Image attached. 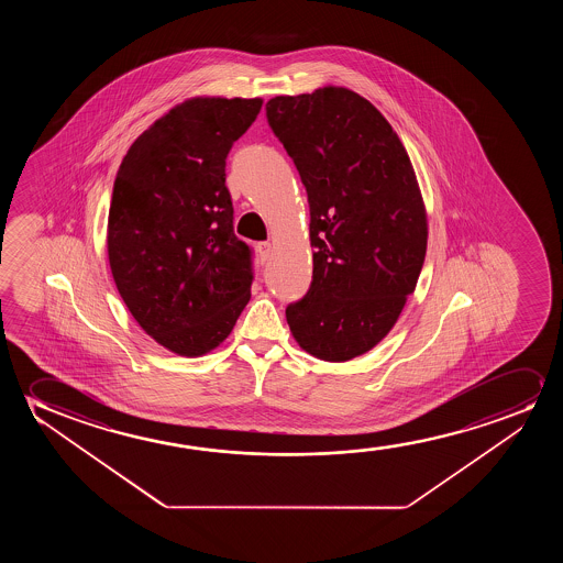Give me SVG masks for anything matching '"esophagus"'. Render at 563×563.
Returning a JSON list of instances; mask_svg holds the SVG:
<instances>
[{"label":"esophagus","mask_w":563,"mask_h":563,"mask_svg":"<svg viewBox=\"0 0 563 563\" xmlns=\"http://www.w3.org/2000/svg\"><path fill=\"white\" fill-rule=\"evenodd\" d=\"M260 255H262V262H269L271 254H273V246H271V242H260Z\"/></svg>","instance_id":"esophagus-1"}]
</instances>
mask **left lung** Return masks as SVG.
<instances>
[{"label":"left lung","mask_w":563,"mask_h":563,"mask_svg":"<svg viewBox=\"0 0 563 563\" xmlns=\"http://www.w3.org/2000/svg\"><path fill=\"white\" fill-rule=\"evenodd\" d=\"M265 111L306 186L316 250L309 290L286 321L309 354L347 362L385 339L423 269L416 173L385 117L347 88L277 96Z\"/></svg>","instance_id":"8db88e82"}]
</instances>
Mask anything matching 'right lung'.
I'll return each mask as SVG.
<instances>
[{
	"label": "right lung",
	"instance_id": "add662e5",
	"mask_svg": "<svg viewBox=\"0 0 563 563\" xmlns=\"http://www.w3.org/2000/svg\"><path fill=\"white\" fill-rule=\"evenodd\" d=\"M262 103L185 101L140 134L117 170L108 221L117 290L175 354L219 346L250 300L254 252L234 234L224 167Z\"/></svg>",
	"mask_w": 563,
	"mask_h": 563
}]
</instances>
